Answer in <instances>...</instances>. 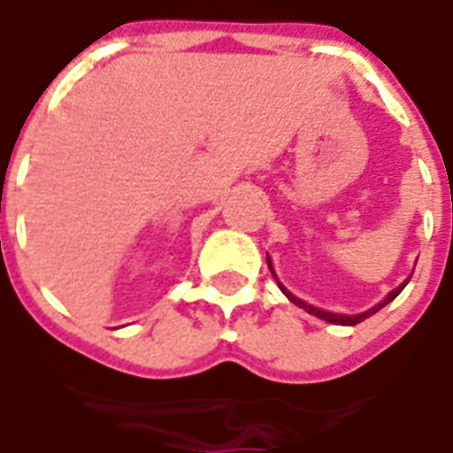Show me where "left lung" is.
Returning a JSON list of instances; mask_svg holds the SVG:
<instances>
[{
  "label": "left lung",
  "instance_id": "left-lung-1",
  "mask_svg": "<svg viewBox=\"0 0 453 453\" xmlns=\"http://www.w3.org/2000/svg\"><path fill=\"white\" fill-rule=\"evenodd\" d=\"M266 265H269V272H272V274H274V279H276V272H274V266H272V259H269V257H266ZM409 279H411V276H409ZM409 279H406V281L402 283V286H397V288L392 290V293H388V297H385L383 303H378L376 307H371L369 311H361V314H352V317H349V314H333V311H326V310H319V307H311V304H307V303H304V300H300V297L293 296L290 290H286V286H283V283L279 281V279H276V283H279V288L283 290V296L288 297V300H290V303H293V304H297V307H303V310L307 311V314H314V317L324 319V321H328V324L354 326V324H361L364 319H369L371 314H376L378 310H383V307H385V304H388V303H392V300H395V297H397L399 293L404 290V286H406V283H409Z\"/></svg>",
  "mask_w": 453,
  "mask_h": 453
}]
</instances>
